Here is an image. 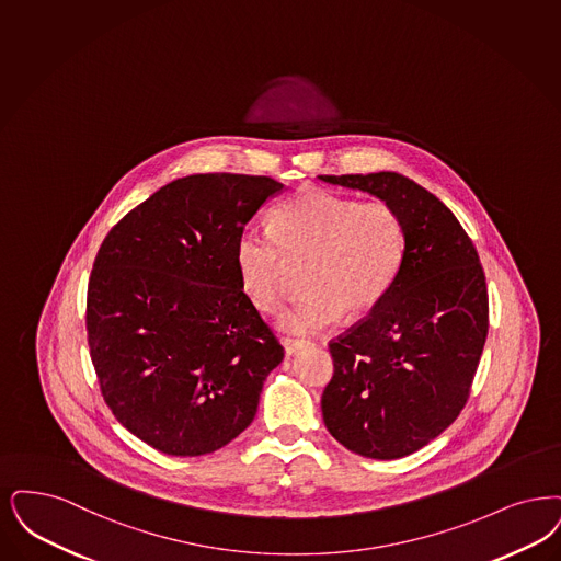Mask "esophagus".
Wrapping results in <instances>:
<instances>
[{
    "label": "esophagus",
    "instance_id": "34e87169",
    "mask_svg": "<svg viewBox=\"0 0 561 561\" xmlns=\"http://www.w3.org/2000/svg\"><path fill=\"white\" fill-rule=\"evenodd\" d=\"M307 346H311L309 340H300V337H286V340H284L286 355H296V353H300V351L307 348Z\"/></svg>",
    "mask_w": 561,
    "mask_h": 561
}]
</instances>
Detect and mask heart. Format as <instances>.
Returning <instances> with one entry per match:
<instances>
[{"label": "heart", "mask_w": 561, "mask_h": 561, "mask_svg": "<svg viewBox=\"0 0 561 561\" xmlns=\"http://www.w3.org/2000/svg\"><path fill=\"white\" fill-rule=\"evenodd\" d=\"M407 229L386 202H359L307 187L275 204L270 233L244 229L233 263L240 290L261 313L284 302L288 271L300 267L305 294L282 314L288 332H319L348 317L371 313L397 284Z\"/></svg>", "instance_id": "1"}]
</instances>
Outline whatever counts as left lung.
Instances as JSON below:
<instances>
[{"label": "left lung", "mask_w": 561, "mask_h": 561, "mask_svg": "<svg viewBox=\"0 0 561 561\" xmlns=\"http://www.w3.org/2000/svg\"><path fill=\"white\" fill-rule=\"evenodd\" d=\"M319 180L378 196L407 229L390 294L330 342L334 376L321 397L340 445L399 459L445 432L470 399L489 334L486 277L461 224L415 181L390 171Z\"/></svg>", "instance_id": "left-lung-1"}]
</instances>
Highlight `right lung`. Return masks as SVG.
Instances as JSON below:
<instances>
[{
  "label": "right lung",
  "instance_id": "1",
  "mask_svg": "<svg viewBox=\"0 0 561 561\" xmlns=\"http://www.w3.org/2000/svg\"><path fill=\"white\" fill-rule=\"evenodd\" d=\"M282 183L171 181L114 225L88 286V344L114 417L164 455L242 434L284 346L240 290L236 242Z\"/></svg>",
  "mask_w": 561,
  "mask_h": 561
}]
</instances>
